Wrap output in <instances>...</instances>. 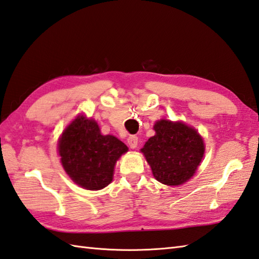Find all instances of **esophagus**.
<instances>
[{
    "label": "esophagus",
    "instance_id": "obj_1",
    "mask_svg": "<svg viewBox=\"0 0 259 259\" xmlns=\"http://www.w3.org/2000/svg\"><path fill=\"white\" fill-rule=\"evenodd\" d=\"M126 141H128V145L131 149H136L137 146H138V137L136 136H130Z\"/></svg>",
    "mask_w": 259,
    "mask_h": 259
}]
</instances>
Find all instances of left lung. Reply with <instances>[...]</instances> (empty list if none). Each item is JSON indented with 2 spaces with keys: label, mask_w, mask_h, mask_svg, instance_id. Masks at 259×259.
<instances>
[{
  "label": "left lung",
  "mask_w": 259,
  "mask_h": 259,
  "mask_svg": "<svg viewBox=\"0 0 259 259\" xmlns=\"http://www.w3.org/2000/svg\"><path fill=\"white\" fill-rule=\"evenodd\" d=\"M156 135L148 139L141 152L159 183L179 186L188 181L199 166L205 145L198 131L185 122L158 120Z\"/></svg>",
  "instance_id": "obj_1"
}]
</instances>
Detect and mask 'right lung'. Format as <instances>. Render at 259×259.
Listing matches in <instances>:
<instances>
[{
	"label": "right lung",
	"mask_w": 259,
	"mask_h": 259,
	"mask_svg": "<svg viewBox=\"0 0 259 259\" xmlns=\"http://www.w3.org/2000/svg\"><path fill=\"white\" fill-rule=\"evenodd\" d=\"M58 149L65 172L76 185L100 190L112 181L115 162L128 147L114 136L101 135L96 120L81 114L64 129Z\"/></svg>",
	"instance_id": "obj_1"
}]
</instances>
